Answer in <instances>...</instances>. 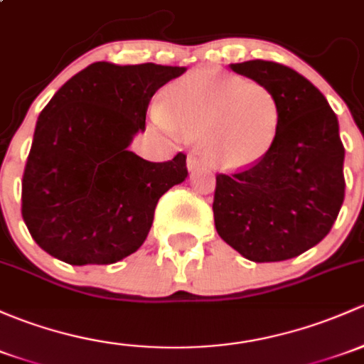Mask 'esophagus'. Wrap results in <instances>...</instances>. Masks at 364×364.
Returning a JSON list of instances; mask_svg holds the SVG:
<instances>
[{
	"instance_id": "1",
	"label": "esophagus",
	"mask_w": 364,
	"mask_h": 364,
	"mask_svg": "<svg viewBox=\"0 0 364 364\" xmlns=\"http://www.w3.org/2000/svg\"><path fill=\"white\" fill-rule=\"evenodd\" d=\"M186 166H188V171H193V169H197L198 166H200V162H198L197 156L190 155L188 160H186Z\"/></svg>"
}]
</instances>
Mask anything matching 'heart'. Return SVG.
Returning a JSON list of instances; mask_svg holds the SVG:
<instances>
[{"instance_id": "1", "label": "heart", "mask_w": 364, "mask_h": 364, "mask_svg": "<svg viewBox=\"0 0 364 364\" xmlns=\"http://www.w3.org/2000/svg\"><path fill=\"white\" fill-rule=\"evenodd\" d=\"M153 117L181 136L202 139L214 164L233 169L262 160L281 125L272 90L242 76L208 71L167 87Z\"/></svg>"}]
</instances>
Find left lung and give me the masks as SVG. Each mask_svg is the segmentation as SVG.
I'll return each instance as SVG.
<instances>
[{"label": "left lung", "instance_id": "1", "mask_svg": "<svg viewBox=\"0 0 364 364\" xmlns=\"http://www.w3.org/2000/svg\"><path fill=\"white\" fill-rule=\"evenodd\" d=\"M272 90L281 125L270 151L232 174H216L214 225L221 239L256 263L282 262L319 244L346 197L338 120L305 76L272 60L230 64Z\"/></svg>", "mask_w": 364, "mask_h": 364}]
</instances>
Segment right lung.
<instances>
[{"instance_id":"right-lung-1","label":"right lung","mask_w":364,"mask_h":364,"mask_svg":"<svg viewBox=\"0 0 364 364\" xmlns=\"http://www.w3.org/2000/svg\"><path fill=\"white\" fill-rule=\"evenodd\" d=\"M179 66L94 63L40 113L22 176L34 242L70 265H109L141 247L159 198L188 176L186 155L150 162L129 151L153 94Z\"/></svg>"}]
</instances>
